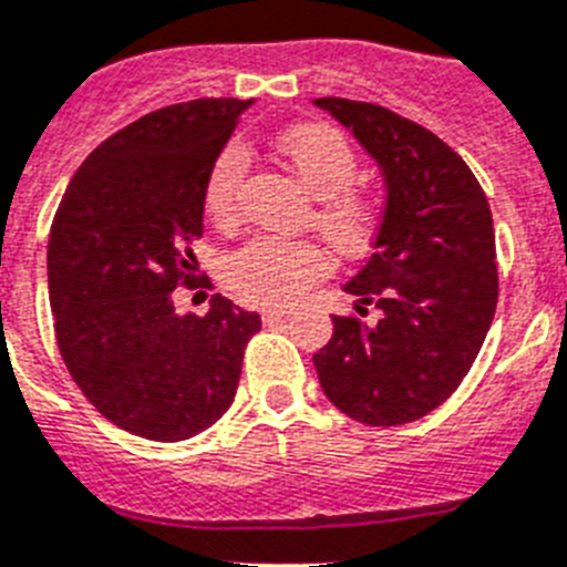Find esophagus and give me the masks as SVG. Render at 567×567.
<instances>
[{
  "label": "esophagus",
  "instance_id": "34e87169",
  "mask_svg": "<svg viewBox=\"0 0 567 567\" xmlns=\"http://www.w3.org/2000/svg\"><path fill=\"white\" fill-rule=\"evenodd\" d=\"M260 318H264V324H280V321H287L289 318V310H280V307H266L264 312H260Z\"/></svg>",
  "mask_w": 567,
  "mask_h": 567
}]
</instances>
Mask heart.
Returning <instances> with one entry per match:
<instances>
[{
  "mask_svg": "<svg viewBox=\"0 0 567 567\" xmlns=\"http://www.w3.org/2000/svg\"><path fill=\"white\" fill-rule=\"evenodd\" d=\"M278 150L287 156L295 176L307 185L316 205V228L339 251H359L377 226V205L364 190L353 188L359 156L339 126L298 124L278 135ZM249 171V150L228 142L210 158L203 185V205L217 226H231L240 214L243 176ZM330 257L310 240L255 237L228 255L223 280L228 292L246 303L280 307L295 301L303 289L324 278Z\"/></svg>",
  "mask_w": 567,
  "mask_h": 567,
  "instance_id": "b5f03b06",
  "label": "heart"
}]
</instances>
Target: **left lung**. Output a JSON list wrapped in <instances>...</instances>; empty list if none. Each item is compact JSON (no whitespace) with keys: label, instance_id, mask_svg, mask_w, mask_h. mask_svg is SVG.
<instances>
[{"label":"left lung","instance_id":"obj_1","mask_svg":"<svg viewBox=\"0 0 567 567\" xmlns=\"http://www.w3.org/2000/svg\"><path fill=\"white\" fill-rule=\"evenodd\" d=\"M357 135L385 176V210L373 255L344 292L364 324L333 316L318 350L327 400L364 425L425 417L461 385L478 357L498 303L493 214L478 179L455 150L385 106L318 97Z\"/></svg>","mask_w":567,"mask_h":567}]
</instances>
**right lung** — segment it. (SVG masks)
Listing matches in <instances>:
<instances>
[{
    "label": "right lung",
    "instance_id": "right-lung-1",
    "mask_svg": "<svg viewBox=\"0 0 567 567\" xmlns=\"http://www.w3.org/2000/svg\"><path fill=\"white\" fill-rule=\"evenodd\" d=\"M251 101L199 97L133 121L86 156L49 237V298L65 368L124 432L176 443L228 411L260 316L214 295L179 316L194 284L210 158Z\"/></svg>",
    "mask_w": 567,
    "mask_h": 567
}]
</instances>
